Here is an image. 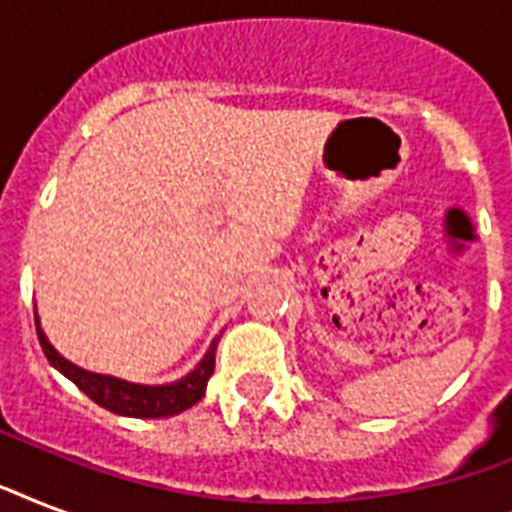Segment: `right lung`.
<instances>
[{
  "instance_id": "1",
  "label": "right lung",
  "mask_w": 512,
  "mask_h": 512,
  "mask_svg": "<svg viewBox=\"0 0 512 512\" xmlns=\"http://www.w3.org/2000/svg\"><path fill=\"white\" fill-rule=\"evenodd\" d=\"M36 335H39V345H42L44 356L60 374H66L68 380L74 382L76 388L87 393L98 406L108 409V412L122 414V417H140V420H159V417H172L185 409H191L193 404H199L207 382L215 372V350L217 340H212L209 350L204 353L196 369L185 374L183 380H175L170 385H138V382L119 380V377H108V374L87 372L82 366L71 364L68 358H63L58 350L52 348V342L39 327V316H36Z\"/></svg>"
}]
</instances>
